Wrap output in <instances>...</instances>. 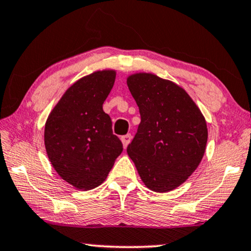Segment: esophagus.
I'll return each instance as SVG.
<instances>
[{"mask_svg": "<svg viewBox=\"0 0 251 251\" xmlns=\"http://www.w3.org/2000/svg\"><path fill=\"white\" fill-rule=\"evenodd\" d=\"M120 140H122V142H123L124 148H126V147H127V145H128L129 142H131V140H132V135H131V134L123 135L122 138H120Z\"/></svg>", "mask_w": 251, "mask_h": 251, "instance_id": "obj_1", "label": "esophagus"}]
</instances>
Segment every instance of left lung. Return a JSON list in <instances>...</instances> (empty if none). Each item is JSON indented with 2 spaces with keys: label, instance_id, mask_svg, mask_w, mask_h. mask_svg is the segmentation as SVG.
<instances>
[{
  "label": "left lung",
  "instance_id": "left-lung-1",
  "mask_svg": "<svg viewBox=\"0 0 251 251\" xmlns=\"http://www.w3.org/2000/svg\"><path fill=\"white\" fill-rule=\"evenodd\" d=\"M126 82L141 116L127 154L149 190L169 192L201 162L208 136L205 117L175 82L145 72Z\"/></svg>",
  "mask_w": 251,
  "mask_h": 251
}]
</instances>
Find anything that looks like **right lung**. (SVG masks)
I'll return each mask as SVG.
<instances>
[{
    "label": "right lung",
    "instance_id": "1",
    "mask_svg": "<svg viewBox=\"0 0 251 251\" xmlns=\"http://www.w3.org/2000/svg\"><path fill=\"white\" fill-rule=\"evenodd\" d=\"M115 69L85 75L71 85L47 117L44 142L50 164L78 190L100 185L123 151L103 103L115 84Z\"/></svg>",
    "mask_w": 251,
    "mask_h": 251
}]
</instances>
